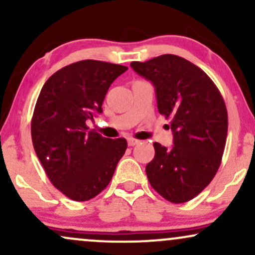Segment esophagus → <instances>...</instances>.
<instances>
[{
    "instance_id": "esophagus-1",
    "label": "esophagus",
    "mask_w": 255,
    "mask_h": 255,
    "mask_svg": "<svg viewBox=\"0 0 255 255\" xmlns=\"http://www.w3.org/2000/svg\"><path fill=\"white\" fill-rule=\"evenodd\" d=\"M127 141H128V145L129 146H135V145H137L140 142V140H137V139H134V137H128L127 139Z\"/></svg>"
}]
</instances>
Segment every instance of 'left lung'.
<instances>
[{"label": "left lung", "mask_w": 255, "mask_h": 255, "mask_svg": "<svg viewBox=\"0 0 255 255\" xmlns=\"http://www.w3.org/2000/svg\"><path fill=\"white\" fill-rule=\"evenodd\" d=\"M131 68L154 86L159 114L170 119L174 146L154 142L146 165L152 188L175 204L192 200L215 177L228 134L224 99L203 69L176 55H160Z\"/></svg>", "instance_id": "left-lung-1"}]
</instances>
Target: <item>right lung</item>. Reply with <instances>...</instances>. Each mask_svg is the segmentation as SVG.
<instances>
[{"label":"right lung","instance_id":"obj_1","mask_svg":"<svg viewBox=\"0 0 255 255\" xmlns=\"http://www.w3.org/2000/svg\"><path fill=\"white\" fill-rule=\"evenodd\" d=\"M127 69L103 61H79L54 73L40 91L31 122L32 142L49 180L72 200L98 195L125 154V137L102 136L86 122L102 114L110 85Z\"/></svg>","mask_w":255,"mask_h":255}]
</instances>
